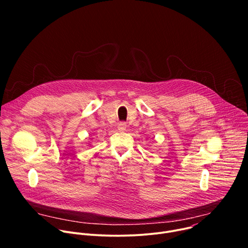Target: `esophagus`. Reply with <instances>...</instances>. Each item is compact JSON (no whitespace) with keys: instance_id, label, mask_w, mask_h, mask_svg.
Returning <instances> with one entry per match:
<instances>
[{"instance_id":"obj_1","label":"esophagus","mask_w":248,"mask_h":248,"mask_svg":"<svg viewBox=\"0 0 248 248\" xmlns=\"http://www.w3.org/2000/svg\"><path fill=\"white\" fill-rule=\"evenodd\" d=\"M125 128H126V124H125L124 122H121V123L118 124V129H119L120 131L125 130Z\"/></svg>"}]
</instances>
